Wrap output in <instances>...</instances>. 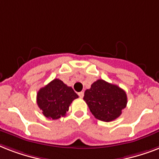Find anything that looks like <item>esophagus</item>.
I'll use <instances>...</instances> for the list:
<instances>
[{
	"label": "esophagus",
	"instance_id": "esophagus-1",
	"mask_svg": "<svg viewBox=\"0 0 159 159\" xmlns=\"http://www.w3.org/2000/svg\"><path fill=\"white\" fill-rule=\"evenodd\" d=\"M78 96H79L80 98H82V97H84V92H79V93H78Z\"/></svg>",
	"mask_w": 159,
	"mask_h": 159
}]
</instances>
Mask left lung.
<instances>
[{
  "mask_svg": "<svg viewBox=\"0 0 159 159\" xmlns=\"http://www.w3.org/2000/svg\"><path fill=\"white\" fill-rule=\"evenodd\" d=\"M83 99L92 115L106 122L118 118L127 105L125 92L102 79L93 82L91 88L86 90Z\"/></svg>",
  "mask_w": 159,
  "mask_h": 159,
  "instance_id": "8db88e82",
  "label": "left lung"
}]
</instances>
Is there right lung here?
<instances>
[{
	"label": "right lung",
	"instance_id": "obj_1",
	"mask_svg": "<svg viewBox=\"0 0 159 159\" xmlns=\"http://www.w3.org/2000/svg\"><path fill=\"white\" fill-rule=\"evenodd\" d=\"M78 98L71 87L61 80H53L37 93V104L45 117L53 120L66 116L72 101Z\"/></svg>",
	"mask_w": 159,
	"mask_h": 159
}]
</instances>
